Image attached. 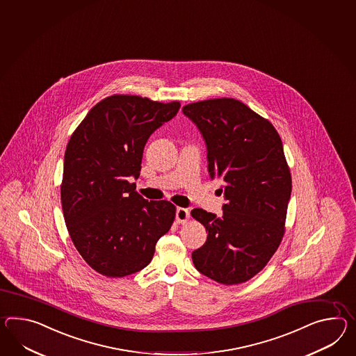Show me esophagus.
I'll return each mask as SVG.
<instances>
[{
	"instance_id": "esophagus-1",
	"label": "esophagus",
	"mask_w": 356,
	"mask_h": 356,
	"mask_svg": "<svg viewBox=\"0 0 356 356\" xmlns=\"http://www.w3.org/2000/svg\"><path fill=\"white\" fill-rule=\"evenodd\" d=\"M191 218V213H189V209H182V207H177L176 209V221L179 224H185L188 222V220Z\"/></svg>"
}]
</instances>
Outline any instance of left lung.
Masks as SVG:
<instances>
[{
  "instance_id": "left-lung-1",
  "label": "left lung",
  "mask_w": 356,
  "mask_h": 356,
  "mask_svg": "<svg viewBox=\"0 0 356 356\" xmlns=\"http://www.w3.org/2000/svg\"><path fill=\"white\" fill-rule=\"evenodd\" d=\"M207 147L209 174L222 182L217 216L194 209L209 232L191 253L195 269L221 284L247 282L265 268L284 235L292 179L274 126L239 100L222 97L182 108Z\"/></svg>"
}]
</instances>
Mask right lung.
Here are the masks:
<instances>
[{
    "instance_id": "add662e5",
    "label": "right lung",
    "mask_w": 356,
    "mask_h": 356,
    "mask_svg": "<svg viewBox=\"0 0 356 356\" xmlns=\"http://www.w3.org/2000/svg\"><path fill=\"white\" fill-rule=\"evenodd\" d=\"M179 109V102L109 96L70 138L60 191L64 220L79 254L102 275L122 277L144 269L174 222L171 202H147L129 180L140 176L150 135Z\"/></svg>"
}]
</instances>
